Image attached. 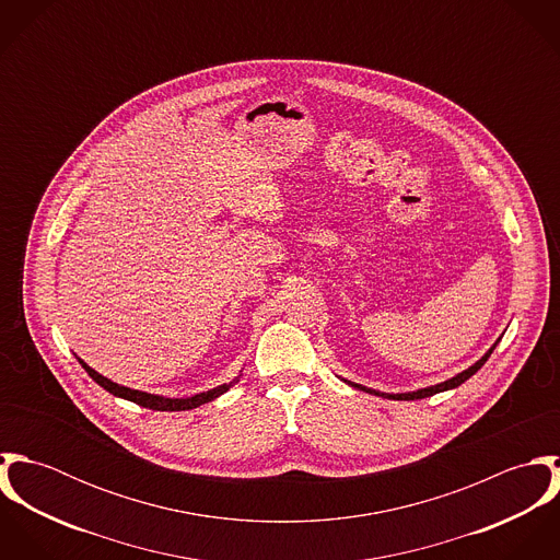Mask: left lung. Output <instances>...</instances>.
<instances>
[{"label":"left lung","mask_w":560,"mask_h":560,"mask_svg":"<svg viewBox=\"0 0 560 560\" xmlns=\"http://www.w3.org/2000/svg\"><path fill=\"white\" fill-rule=\"evenodd\" d=\"M500 342V338L489 347V351L480 358L479 362H475L470 369H466V371H462L459 375H455V377H451V380H446V382H442V384H435V386H429V388H420V390H413V393H399V395H393V393H380V390H373V388H366V386H360V384H355V382H349V380H342L345 384H349L351 388H358V390H362V393H369V395H375V397H384V399H395V400H413V399H427V397H433V395H438V393H444V390H453V388H457V386H462L466 380H470L477 371H479L480 366L487 362V358L491 355V351L495 349V345Z\"/></svg>","instance_id":"1"}]
</instances>
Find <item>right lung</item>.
Listing matches in <instances>:
<instances>
[{"mask_svg":"<svg viewBox=\"0 0 560 560\" xmlns=\"http://www.w3.org/2000/svg\"><path fill=\"white\" fill-rule=\"evenodd\" d=\"M80 360L81 366L85 369V373L101 386V388H105L107 393H112L114 397H120V399L133 400V402H138V405H142V407H149V409H158V411H183V409H194V407H200V405H205V402H209V400L218 399V397H222L229 388H233L237 382H240V377H235L231 384H222V386H218V388H213V390H207V393H200V395H194V397H185V399H170V397H160V395H151V393H142V390H133V388H127V386H120V384H116V382H112V380H107V377H103V375H98L94 369H90L81 358Z\"/></svg>","mask_w":560,"mask_h":560,"instance_id":"add662e5","label":"right lung"}]
</instances>
